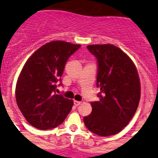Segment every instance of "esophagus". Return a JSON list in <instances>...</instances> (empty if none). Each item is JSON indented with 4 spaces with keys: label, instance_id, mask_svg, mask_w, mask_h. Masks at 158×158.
I'll use <instances>...</instances> for the list:
<instances>
[{
    "label": "esophagus",
    "instance_id": "esophagus-1",
    "mask_svg": "<svg viewBox=\"0 0 158 158\" xmlns=\"http://www.w3.org/2000/svg\"><path fill=\"white\" fill-rule=\"evenodd\" d=\"M73 103H74V105L76 106H79L81 103V102H80V101L74 100V101H73Z\"/></svg>",
    "mask_w": 158,
    "mask_h": 158
}]
</instances>
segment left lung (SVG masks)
Instances as JSON below:
<instances>
[{"instance_id": "obj_1", "label": "left lung", "mask_w": 158, "mask_h": 158, "mask_svg": "<svg viewBox=\"0 0 158 158\" xmlns=\"http://www.w3.org/2000/svg\"><path fill=\"white\" fill-rule=\"evenodd\" d=\"M87 48L98 60L97 87L99 101L92 102L87 128L100 136L115 135L131 120L140 100L138 71L129 56L113 44H92Z\"/></svg>"}]
</instances>
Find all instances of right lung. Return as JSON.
<instances>
[{
  "instance_id": "right-lung-1",
  "label": "right lung",
  "mask_w": 158,
  "mask_h": 158,
  "mask_svg": "<svg viewBox=\"0 0 158 158\" xmlns=\"http://www.w3.org/2000/svg\"><path fill=\"white\" fill-rule=\"evenodd\" d=\"M81 44L54 40L37 49L23 66L15 87L20 111L34 128L47 130L64 121L73 101L56 94L67 59Z\"/></svg>"
}]
</instances>
